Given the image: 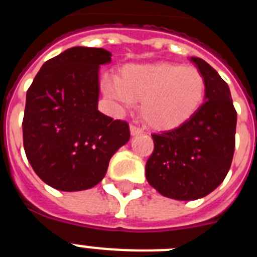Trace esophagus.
<instances>
[{
	"mask_svg": "<svg viewBox=\"0 0 257 257\" xmlns=\"http://www.w3.org/2000/svg\"><path fill=\"white\" fill-rule=\"evenodd\" d=\"M129 129H131V135H132V136H137V135H141V133L144 132L143 129L139 128V126H136V125H133V124L129 126Z\"/></svg>",
	"mask_w": 257,
	"mask_h": 257,
	"instance_id": "obj_1",
	"label": "esophagus"
}]
</instances>
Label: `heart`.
<instances>
[{"instance_id":"b5f03b06","label":"heart","mask_w":257,"mask_h":257,"mask_svg":"<svg viewBox=\"0 0 257 257\" xmlns=\"http://www.w3.org/2000/svg\"><path fill=\"white\" fill-rule=\"evenodd\" d=\"M102 92L124 110L141 101L143 120L157 131H171L195 116L205 97V78L193 66L173 62L131 64L118 78L105 76Z\"/></svg>"}]
</instances>
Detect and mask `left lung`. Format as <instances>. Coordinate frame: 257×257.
Wrapping results in <instances>:
<instances>
[{
    "label": "left lung",
    "instance_id": "left-lung-1",
    "mask_svg": "<svg viewBox=\"0 0 257 257\" xmlns=\"http://www.w3.org/2000/svg\"><path fill=\"white\" fill-rule=\"evenodd\" d=\"M189 60L205 78L204 102L181 126L153 133L155 149L145 165L147 180L159 193L184 201L201 199L223 183L237 121L227 82L204 60Z\"/></svg>",
    "mask_w": 257,
    "mask_h": 257
}]
</instances>
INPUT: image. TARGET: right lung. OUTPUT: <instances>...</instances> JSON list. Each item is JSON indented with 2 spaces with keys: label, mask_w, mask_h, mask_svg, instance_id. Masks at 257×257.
I'll use <instances>...</instances> for the list:
<instances>
[{
  "label": "right lung",
  "mask_w": 257,
  "mask_h": 257,
  "mask_svg": "<svg viewBox=\"0 0 257 257\" xmlns=\"http://www.w3.org/2000/svg\"><path fill=\"white\" fill-rule=\"evenodd\" d=\"M110 57L102 48H70L46 61L26 92V157L38 177L58 191L94 187L131 139L125 121L97 108L98 72Z\"/></svg>",
  "instance_id": "1"
}]
</instances>
